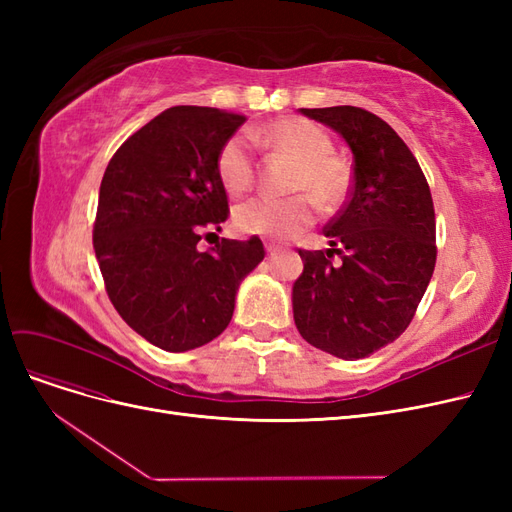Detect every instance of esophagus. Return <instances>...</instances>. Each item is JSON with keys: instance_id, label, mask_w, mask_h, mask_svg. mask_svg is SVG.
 Masks as SVG:
<instances>
[{"instance_id": "34e87169", "label": "esophagus", "mask_w": 512, "mask_h": 512, "mask_svg": "<svg viewBox=\"0 0 512 512\" xmlns=\"http://www.w3.org/2000/svg\"><path fill=\"white\" fill-rule=\"evenodd\" d=\"M265 250H267V254H271V256H273V254H277V252H282V247H280V245H275V243H267V245H265Z\"/></svg>"}]
</instances>
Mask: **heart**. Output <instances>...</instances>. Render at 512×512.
Wrapping results in <instances>:
<instances>
[{"label":"heart","mask_w":512,"mask_h":512,"mask_svg":"<svg viewBox=\"0 0 512 512\" xmlns=\"http://www.w3.org/2000/svg\"><path fill=\"white\" fill-rule=\"evenodd\" d=\"M252 136L265 141L277 151L299 160L301 168L292 179V198L258 196L235 209V228L243 235L269 239H294L316 222L318 199L322 207L335 209L350 192V166L333 156V138L316 121L305 117L275 119ZM218 179L232 196L247 192L256 179L254 143L250 134L237 132L228 136L215 160Z\"/></svg>","instance_id":"b5f03b06"}]
</instances>
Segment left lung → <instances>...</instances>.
Returning <instances> with one entry per match:
<instances>
[{
  "label": "left lung",
  "instance_id": "left-lung-1",
  "mask_svg": "<svg viewBox=\"0 0 512 512\" xmlns=\"http://www.w3.org/2000/svg\"><path fill=\"white\" fill-rule=\"evenodd\" d=\"M352 149L348 200L324 226L331 250H299L294 324L305 342L339 359H365L408 329L436 267V213L414 153L359 106L301 108ZM337 253L343 258L332 262Z\"/></svg>",
  "mask_w": 512,
  "mask_h": 512
}]
</instances>
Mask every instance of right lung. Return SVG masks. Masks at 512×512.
<instances>
[{
  "label": "right lung",
  "mask_w": 512,
  "mask_h": 512,
  "mask_svg": "<svg viewBox=\"0 0 512 512\" xmlns=\"http://www.w3.org/2000/svg\"><path fill=\"white\" fill-rule=\"evenodd\" d=\"M245 119L173 106L136 130L104 170L94 222L104 288L119 316L162 350L185 352L218 337L239 282L265 258L258 237L196 247L228 220L215 160Z\"/></svg>",
  "instance_id": "right-lung-1"
}]
</instances>
